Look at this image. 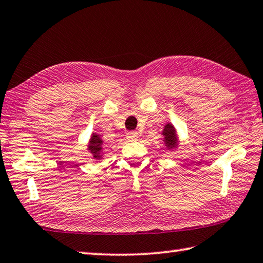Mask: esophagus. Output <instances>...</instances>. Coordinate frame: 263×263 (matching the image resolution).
<instances>
[{
  "label": "esophagus",
  "instance_id": "esophagus-1",
  "mask_svg": "<svg viewBox=\"0 0 263 263\" xmlns=\"http://www.w3.org/2000/svg\"><path fill=\"white\" fill-rule=\"evenodd\" d=\"M126 138H127V140H137L138 138H139V133L138 132H136V131H131V132H128V133H126Z\"/></svg>",
  "mask_w": 263,
  "mask_h": 263
}]
</instances>
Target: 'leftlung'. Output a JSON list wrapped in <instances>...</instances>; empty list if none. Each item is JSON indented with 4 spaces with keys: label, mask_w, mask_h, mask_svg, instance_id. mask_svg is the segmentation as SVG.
Returning <instances> with one entry per match:
<instances>
[{
    "label": "left lung",
    "mask_w": 263,
    "mask_h": 263,
    "mask_svg": "<svg viewBox=\"0 0 263 263\" xmlns=\"http://www.w3.org/2000/svg\"><path fill=\"white\" fill-rule=\"evenodd\" d=\"M162 136H163V142L166 147V149L174 151L178 147V135L176 131L175 126L171 123H168L164 125L163 131H162Z\"/></svg>",
    "instance_id": "obj_1"
}]
</instances>
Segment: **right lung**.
I'll return each instance as SVG.
<instances>
[{"mask_svg": "<svg viewBox=\"0 0 263 263\" xmlns=\"http://www.w3.org/2000/svg\"><path fill=\"white\" fill-rule=\"evenodd\" d=\"M87 151L93 155V159L95 160H101L103 153V140L100 138L97 133H93L90 136V139L87 145Z\"/></svg>", "mask_w": 263, "mask_h": 263, "instance_id": "obj_1", "label": "right lung"}]
</instances>
